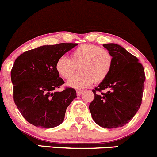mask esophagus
I'll return each mask as SVG.
<instances>
[{"label":"esophagus","mask_w":157,"mask_h":157,"mask_svg":"<svg viewBox=\"0 0 157 157\" xmlns=\"http://www.w3.org/2000/svg\"><path fill=\"white\" fill-rule=\"evenodd\" d=\"M83 90H77V96H80V95L83 93Z\"/></svg>","instance_id":"34e87169"}]
</instances>
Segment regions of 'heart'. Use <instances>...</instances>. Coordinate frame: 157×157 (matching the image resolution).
Returning a JSON list of instances; mask_svg holds the SVG:
<instances>
[{"instance_id": "heart-1", "label": "heart", "mask_w": 157, "mask_h": 157, "mask_svg": "<svg viewBox=\"0 0 157 157\" xmlns=\"http://www.w3.org/2000/svg\"><path fill=\"white\" fill-rule=\"evenodd\" d=\"M113 58L110 52L92 44H83L74 49L70 59L61 57L55 63L57 73L64 79H68L77 71L80 73L67 82L71 87H87L93 81L101 83L107 78L112 70Z\"/></svg>"}]
</instances>
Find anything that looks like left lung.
<instances>
[{
	"mask_svg": "<svg viewBox=\"0 0 157 157\" xmlns=\"http://www.w3.org/2000/svg\"><path fill=\"white\" fill-rule=\"evenodd\" d=\"M113 64L109 76L93 90L94 99L90 104L93 121L102 128H116L129 122L141 105L145 74L139 60L121 45L108 43ZM109 90L107 93L97 91Z\"/></svg>",
	"mask_w": 157,
	"mask_h": 157,
	"instance_id": "left-lung-1",
	"label": "left lung"
}]
</instances>
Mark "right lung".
Here are the masks:
<instances>
[{
    "label": "right lung",
    "instance_id": "right-lung-1",
    "mask_svg": "<svg viewBox=\"0 0 157 157\" xmlns=\"http://www.w3.org/2000/svg\"><path fill=\"white\" fill-rule=\"evenodd\" d=\"M77 43L42 45L20 55L11 70L13 99L23 118L39 128L58 126L66 109L77 98L76 90L56 91L64 81L55 70V63Z\"/></svg>",
    "mask_w": 157,
    "mask_h": 157
}]
</instances>
